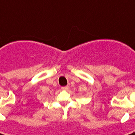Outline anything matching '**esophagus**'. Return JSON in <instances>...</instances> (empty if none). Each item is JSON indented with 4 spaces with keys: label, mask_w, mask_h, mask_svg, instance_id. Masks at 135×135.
Wrapping results in <instances>:
<instances>
[{
    "label": "esophagus",
    "mask_w": 135,
    "mask_h": 135,
    "mask_svg": "<svg viewBox=\"0 0 135 135\" xmlns=\"http://www.w3.org/2000/svg\"><path fill=\"white\" fill-rule=\"evenodd\" d=\"M61 89H62V90H68V86L67 85V86L62 87V88H61Z\"/></svg>",
    "instance_id": "esophagus-1"
}]
</instances>
